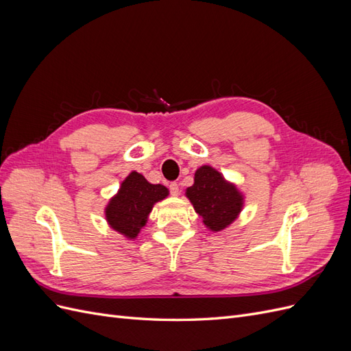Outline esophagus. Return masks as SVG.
Listing matches in <instances>:
<instances>
[{
	"label": "esophagus",
	"instance_id": "obj_1",
	"mask_svg": "<svg viewBox=\"0 0 351 351\" xmlns=\"http://www.w3.org/2000/svg\"><path fill=\"white\" fill-rule=\"evenodd\" d=\"M169 192H171L173 196H178L180 193V189H178V184L177 183H169Z\"/></svg>",
	"mask_w": 351,
	"mask_h": 351
}]
</instances>
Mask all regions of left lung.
Here are the masks:
<instances>
[{
  "instance_id": "8db88e82",
  "label": "left lung",
  "mask_w": 351,
  "mask_h": 351,
  "mask_svg": "<svg viewBox=\"0 0 351 351\" xmlns=\"http://www.w3.org/2000/svg\"><path fill=\"white\" fill-rule=\"evenodd\" d=\"M196 214L210 231H222L232 224L244 206V196L218 169L202 165L195 173V183L186 189Z\"/></svg>"
}]
</instances>
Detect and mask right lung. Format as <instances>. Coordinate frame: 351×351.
<instances>
[{"instance_id": "1", "label": "right lung", "mask_w": 351, "mask_h": 351, "mask_svg": "<svg viewBox=\"0 0 351 351\" xmlns=\"http://www.w3.org/2000/svg\"><path fill=\"white\" fill-rule=\"evenodd\" d=\"M162 184H152L137 171L127 176L105 206V219L108 226L125 239L134 240L146 226L154 205L168 196Z\"/></svg>"}]
</instances>
